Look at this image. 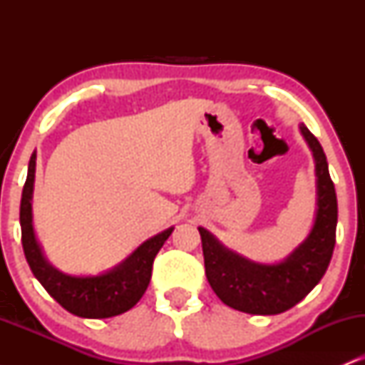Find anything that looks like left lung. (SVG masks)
<instances>
[{"label":"left lung","instance_id":"obj_1","mask_svg":"<svg viewBox=\"0 0 365 365\" xmlns=\"http://www.w3.org/2000/svg\"><path fill=\"white\" fill-rule=\"evenodd\" d=\"M316 163V217L305 240L282 262H255L233 252L199 226L204 266L211 288L235 311L259 316L282 314L307 295L328 269L336 242L338 204L319 140L300 123Z\"/></svg>","mask_w":365,"mask_h":365}]
</instances>
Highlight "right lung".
I'll list each match as a JSON object with an SVG mask.
<instances>
[{
  "instance_id": "1",
  "label": "right lung",
  "mask_w": 365,
  "mask_h": 365,
  "mask_svg": "<svg viewBox=\"0 0 365 365\" xmlns=\"http://www.w3.org/2000/svg\"><path fill=\"white\" fill-rule=\"evenodd\" d=\"M36 153H32L20 202L24 254L32 273L63 309L78 317L104 319L130 311L148 290L154 257L175 228L171 226L150 237L118 266L101 274L75 276L61 273L44 257L34 232L32 194L36 182Z\"/></svg>"
}]
</instances>
